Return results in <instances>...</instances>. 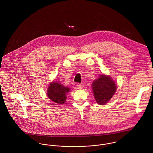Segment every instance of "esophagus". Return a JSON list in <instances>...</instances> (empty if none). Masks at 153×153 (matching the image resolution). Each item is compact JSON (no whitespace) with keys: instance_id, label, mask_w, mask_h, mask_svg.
Returning a JSON list of instances; mask_svg holds the SVG:
<instances>
[{"instance_id":"obj_1","label":"esophagus","mask_w":153,"mask_h":153,"mask_svg":"<svg viewBox=\"0 0 153 153\" xmlns=\"http://www.w3.org/2000/svg\"><path fill=\"white\" fill-rule=\"evenodd\" d=\"M76 88H77V89H82V88H83V86H82L81 84H78L76 85Z\"/></svg>"}]
</instances>
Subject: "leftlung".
Returning a JSON list of instances; mask_svg holds the SVG:
<instances>
[{
	"instance_id": "8db88e82",
	"label": "left lung",
	"mask_w": 153,
	"mask_h": 153,
	"mask_svg": "<svg viewBox=\"0 0 153 153\" xmlns=\"http://www.w3.org/2000/svg\"><path fill=\"white\" fill-rule=\"evenodd\" d=\"M92 87L94 98L100 105H104L109 101L117 90L115 81L111 76L104 74L93 81Z\"/></svg>"
}]
</instances>
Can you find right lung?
I'll use <instances>...</instances> for the list:
<instances>
[{
	"mask_svg": "<svg viewBox=\"0 0 153 153\" xmlns=\"http://www.w3.org/2000/svg\"><path fill=\"white\" fill-rule=\"evenodd\" d=\"M69 88L65 87L57 82H51L47 89L48 98L58 104H63L65 102L66 94L70 91Z\"/></svg>",
	"mask_w": 153,
	"mask_h": 153,
	"instance_id": "add662e5",
	"label": "right lung"
}]
</instances>
